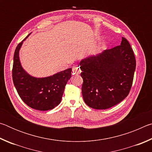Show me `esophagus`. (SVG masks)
Segmentation results:
<instances>
[{
    "mask_svg": "<svg viewBox=\"0 0 152 152\" xmlns=\"http://www.w3.org/2000/svg\"><path fill=\"white\" fill-rule=\"evenodd\" d=\"M72 72H73L74 74H80L81 70H80V68L79 66L75 65L74 66H73Z\"/></svg>",
    "mask_w": 152,
    "mask_h": 152,
    "instance_id": "1",
    "label": "esophagus"
}]
</instances>
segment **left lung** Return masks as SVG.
Instances as JSON below:
<instances>
[{
	"instance_id": "1",
	"label": "left lung",
	"mask_w": 152,
	"mask_h": 152,
	"mask_svg": "<svg viewBox=\"0 0 152 152\" xmlns=\"http://www.w3.org/2000/svg\"><path fill=\"white\" fill-rule=\"evenodd\" d=\"M83 78L82 94L85 103L95 109H107L121 102L132 88L136 67L128 41L79 64Z\"/></svg>"
}]
</instances>
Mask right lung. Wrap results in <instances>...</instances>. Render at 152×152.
Instances as JSON below:
<instances>
[{
	"label": "right lung",
	"mask_w": 152,
	"mask_h": 152,
	"mask_svg": "<svg viewBox=\"0 0 152 152\" xmlns=\"http://www.w3.org/2000/svg\"><path fill=\"white\" fill-rule=\"evenodd\" d=\"M27 37L15 51L12 71L14 85L20 99L28 106L39 110H51L60 103L64 88L71 78L72 68L45 78L30 76L22 68L19 56L20 48Z\"/></svg>",
	"instance_id": "add662e5"
}]
</instances>
